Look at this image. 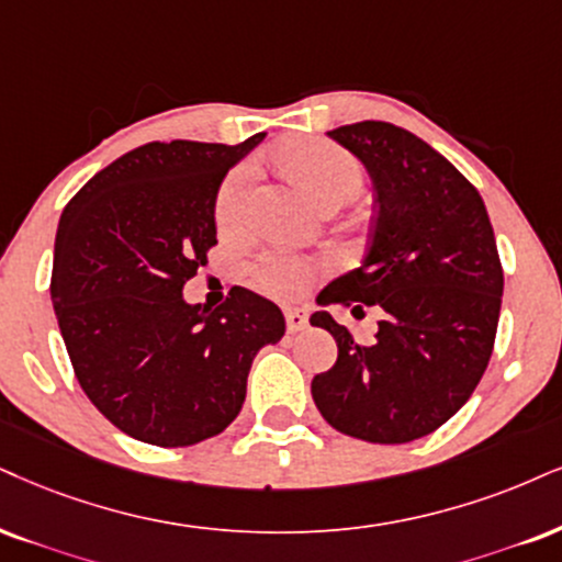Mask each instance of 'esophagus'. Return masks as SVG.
Returning <instances> with one entry per match:
<instances>
[{
	"label": "esophagus",
	"instance_id": "34e87169",
	"mask_svg": "<svg viewBox=\"0 0 562 562\" xmlns=\"http://www.w3.org/2000/svg\"><path fill=\"white\" fill-rule=\"evenodd\" d=\"M283 315H286V330H289V334H296V330L307 328V313H304V310L289 307Z\"/></svg>",
	"mask_w": 562,
	"mask_h": 562
}]
</instances>
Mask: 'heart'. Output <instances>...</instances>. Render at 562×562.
I'll use <instances>...</instances> for the list:
<instances>
[{
  "mask_svg": "<svg viewBox=\"0 0 562 562\" xmlns=\"http://www.w3.org/2000/svg\"><path fill=\"white\" fill-rule=\"evenodd\" d=\"M283 169L296 179V184L325 205L328 200H351L362 187V166L344 148L328 140H294L279 150ZM255 169L241 164L221 184L216 198V224L221 232H237L245 224L249 187ZM317 266L310 258L289 252V249H268L249 268V279L260 292L270 296H296L313 281Z\"/></svg>",
  "mask_w": 562,
  "mask_h": 562,
  "instance_id": "1",
  "label": "heart"
}]
</instances>
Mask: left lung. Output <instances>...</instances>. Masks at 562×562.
Returning a JSON list of instances; mask_svg holds the SVG:
<instances>
[{
	"label": "left lung",
	"mask_w": 562,
	"mask_h": 562,
	"mask_svg": "<svg viewBox=\"0 0 562 562\" xmlns=\"http://www.w3.org/2000/svg\"><path fill=\"white\" fill-rule=\"evenodd\" d=\"M328 137L364 164L375 218L362 266L330 281L321 304L355 317L378 307L383 321L362 346L325 310L310 317L338 344L313 398L338 432L412 442L467 404L493 357L503 300L495 232L476 187L408 130L367 120Z\"/></svg>",
	"instance_id": "obj_1"
}]
</instances>
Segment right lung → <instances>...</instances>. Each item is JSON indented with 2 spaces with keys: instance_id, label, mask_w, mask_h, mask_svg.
<instances>
[{
  "instance_id": "add662e5",
  "label": "right lung",
  "mask_w": 562,
  "mask_h": 562,
  "mask_svg": "<svg viewBox=\"0 0 562 562\" xmlns=\"http://www.w3.org/2000/svg\"><path fill=\"white\" fill-rule=\"evenodd\" d=\"M262 137L145 143L61 213L54 313L90 404L130 438L182 448L224 432L255 355L286 330L281 310L249 289L234 286L213 313L182 296L216 245L226 171Z\"/></svg>"
}]
</instances>
